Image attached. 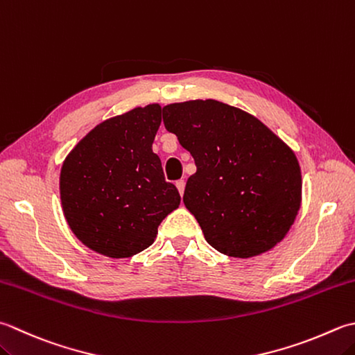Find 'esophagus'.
<instances>
[{
	"instance_id": "obj_1",
	"label": "esophagus",
	"mask_w": 355,
	"mask_h": 355,
	"mask_svg": "<svg viewBox=\"0 0 355 355\" xmlns=\"http://www.w3.org/2000/svg\"><path fill=\"white\" fill-rule=\"evenodd\" d=\"M175 184H177V189H178V192H180V196H183V193H184V186H186L184 180H178V182H177Z\"/></svg>"
}]
</instances>
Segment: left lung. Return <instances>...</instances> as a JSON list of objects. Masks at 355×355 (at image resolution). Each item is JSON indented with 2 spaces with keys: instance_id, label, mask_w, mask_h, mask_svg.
Segmentation results:
<instances>
[{
  "instance_id": "left-lung-1",
  "label": "left lung",
  "mask_w": 355,
  "mask_h": 355,
  "mask_svg": "<svg viewBox=\"0 0 355 355\" xmlns=\"http://www.w3.org/2000/svg\"><path fill=\"white\" fill-rule=\"evenodd\" d=\"M163 121L196 159L183 201L206 241L239 259L280 243L302 203L294 152L254 115L215 100L168 104Z\"/></svg>"
}]
</instances>
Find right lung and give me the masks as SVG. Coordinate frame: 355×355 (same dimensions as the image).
Segmentation results:
<instances>
[{
    "mask_svg": "<svg viewBox=\"0 0 355 355\" xmlns=\"http://www.w3.org/2000/svg\"><path fill=\"white\" fill-rule=\"evenodd\" d=\"M162 106L135 107L95 126L62 163L60 197L69 227L92 251L126 259L154 243L180 193L152 143Z\"/></svg>",
    "mask_w": 355,
    "mask_h": 355,
    "instance_id": "1",
    "label": "right lung"
}]
</instances>
